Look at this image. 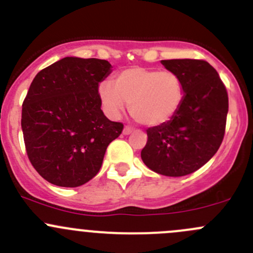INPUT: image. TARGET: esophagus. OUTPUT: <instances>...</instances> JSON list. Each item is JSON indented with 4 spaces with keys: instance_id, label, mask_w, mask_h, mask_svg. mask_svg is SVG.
Returning a JSON list of instances; mask_svg holds the SVG:
<instances>
[{
    "instance_id": "34e87169",
    "label": "esophagus",
    "mask_w": 253,
    "mask_h": 253,
    "mask_svg": "<svg viewBox=\"0 0 253 253\" xmlns=\"http://www.w3.org/2000/svg\"><path fill=\"white\" fill-rule=\"evenodd\" d=\"M132 132V127H130V126H126L123 129V134L124 135H130Z\"/></svg>"
}]
</instances>
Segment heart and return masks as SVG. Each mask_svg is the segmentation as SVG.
<instances>
[{"mask_svg":"<svg viewBox=\"0 0 253 253\" xmlns=\"http://www.w3.org/2000/svg\"><path fill=\"white\" fill-rule=\"evenodd\" d=\"M183 97V84L178 75L142 66L121 71L114 84L103 81L98 84V98L109 117H121L129 104L132 118L146 126L171 122L181 108Z\"/></svg>","mask_w":253,"mask_h":253,"instance_id":"heart-1","label":"heart"}]
</instances>
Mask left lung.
Wrapping results in <instances>:
<instances>
[{
  "instance_id": "8db88e82",
  "label": "left lung",
  "mask_w": 253,
  "mask_h": 253,
  "mask_svg": "<svg viewBox=\"0 0 253 253\" xmlns=\"http://www.w3.org/2000/svg\"><path fill=\"white\" fill-rule=\"evenodd\" d=\"M161 62L181 77L183 102L171 122L146 130L141 159L156 173L187 176L204 166L221 145L229 98L219 74L209 62L193 59Z\"/></svg>"
}]
</instances>
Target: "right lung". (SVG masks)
I'll list each match as a JSON object with an SVG mask.
<instances>
[{
  "label": "right lung",
  "instance_id": "obj_1",
  "mask_svg": "<svg viewBox=\"0 0 253 253\" xmlns=\"http://www.w3.org/2000/svg\"><path fill=\"white\" fill-rule=\"evenodd\" d=\"M107 60L67 56L37 74L22 107V130L34 169L51 184L80 187L98 173L108 145L123 131L101 109Z\"/></svg>",
  "mask_w": 253,
  "mask_h": 253
}]
</instances>
